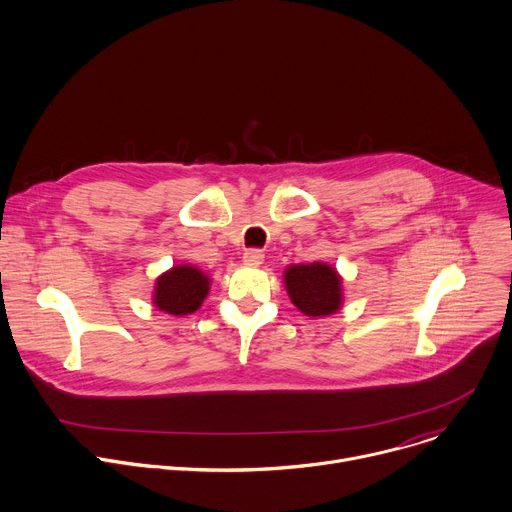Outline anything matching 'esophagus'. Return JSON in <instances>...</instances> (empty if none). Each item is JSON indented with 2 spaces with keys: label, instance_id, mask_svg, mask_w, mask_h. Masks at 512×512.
Wrapping results in <instances>:
<instances>
[{
  "label": "esophagus",
  "instance_id": "1",
  "mask_svg": "<svg viewBox=\"0 0 512 512\" xmlns=\"http://www.w3.org/2000/svg\"><path fill=\"white\" fill-rule=\"evenodd\" d=\"M242 258H244V264L248 266H260L264 262V254L260 250H246Z\"/></svg>",
  "mask_w": 512,
  "mask_h": 512
}]
</instances>
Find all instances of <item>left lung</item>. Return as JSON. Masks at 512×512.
I'll return each mask as SVG.
<instances>
[{
    "label": "left lung",
    "instance_id": "8db88e82",
    "mask_svg": "<svg viewBox=\"0 0 512 512\" xmlns=\"http://www.w3.org/2000/svg\"><path fill=\"white\" fill-rule=\"evenodd\" d=\"M282 278L293 305L307 317H327L344 305V280L327 262L291 264Z\"/></svg>",
    "mask_w": 512,
    "mask_h": 512
}]
</instances>
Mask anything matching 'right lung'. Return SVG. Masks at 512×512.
<instances>
[{"mask_svg":"<svg viewBox=\"0 0 512 512\" xmlns=\"http://www.w3.org/2000/svg\"><path fill=\"white\" fill-rule=\"evenodd\" d=\"M211 287V278L193 264H177L162 272L152 291V305L168 315L183 317L195 313Z\"/></svg>","mask_w":512,"mask_h":512,"instance_id":"right-lung-1","label":"right lung"}]
</instances>
